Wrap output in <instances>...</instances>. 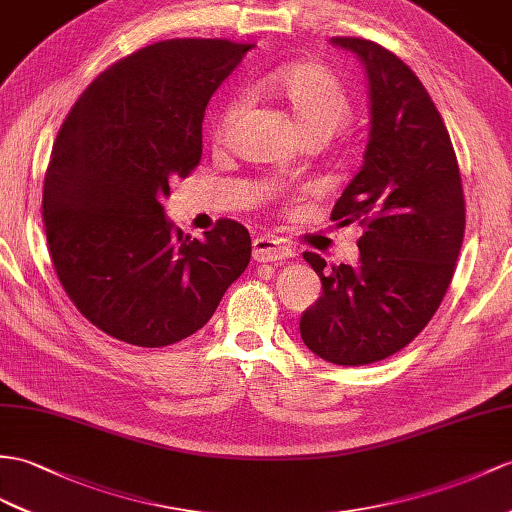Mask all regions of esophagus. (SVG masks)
I'll return each instance as SVG.
<instances>
[{
    "label": "esophagus",
    "instance_id": "1",
    "mask_svg": "<svg viewBox=\"0 0 512 512\" xmlns=\"http://www.w3.org/2000/svg\"><path fill=\"white\" fill-rule=\"evenodd\" d=\"M291 249L271 236H258L252 243V258L256 263H273V260L289 258Z\"/></svg>",
    "mask_w": 512,
    "mask_h": 512
}]
</instances>
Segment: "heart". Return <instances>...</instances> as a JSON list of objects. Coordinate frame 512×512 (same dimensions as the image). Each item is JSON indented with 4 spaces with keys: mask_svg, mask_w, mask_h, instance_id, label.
Instances as JSON below:
<instances>
[{
    "mask_svg": "<svg viewBox=\"0 0 512 512\" xmlns=\"http://www.w3.org/2000/svg\"><path fill=\"white\" fill-rule=\"evenodd\" d=\"M267 95L289 110L295 132L326 141L352 119V97L336 73L317 62H295L269 73L263 80ZM241 104L230 102L217 123V141L228 136Z\"/></svg>",
    "mask_w": 512,
    "mask_h": 512,
    "instance_id": "obj_1",
    "label": "heart"
}]
</instances>
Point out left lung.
Masks as SVG:
<instances>
[{"label": "left lung", "instance_id": "left-lung-1", "mask_svg": "<svg viewBox=\"0 0 512 512\" xmlns=\"http://www.w3.org/2000/svg\"><path fill=\"white\" fill-rule=\"evenodd\" d=\"M330 43L363 62L369 80L365 162L332 210L339 226L365 232L354 267L326 269L304 252L323 293L299 332L319 358L356 367L393 356L428 326L463 245L465 197L450 134L413 69L373 41Z\"/></svg>", "mask_w": 512, "mask_h": 512}]
</instances>
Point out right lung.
<instances>
[{
  "label": "right lung",
  "instance_id": "right-lung-1",
  "mask_svg": "<svg viewBox=\"0 0 512 512\" xmlns=\"http://www.w3.org/2000/svg\"><path fill=\"white\" fill-rule=\"evenodd\" d=\"M249 49L147 45L99 73L58 132L43 186L49 254L80 313L123 343L165 347L204 328L249 265L241 223L191 239L162 206L202 158L206 106Z\"/></svg>",
  "mask_w": 512,
  "mask_h": 512
}]
</instances>
